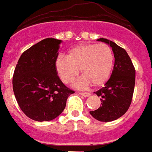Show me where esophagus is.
Returning <instances> with one entry per match:
<instances>
[{
	"label": "esophagus",
	"mask_w": 152,
	"mask_h": 152,
	"mask_svg": "<svg viewBox=\"0 0 152 152\" xmlns=\"http://www.w3.org/2000/svg\"><path fill=\"white\" fill-rule=\"evenodd\" d=\"M81 96H84V97H88V96H91V94L90 93H79Z\"/></svg>",
	"instance_id": "1"
}]
</instances>
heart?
Segmentation results:
<instances>
[{"label": "heart", "instance_id": "obj_1", "mask_svg": "<svg viewBox=\"0 0 152 152\" xmlns=\"http://www.w3.org/2000/svg\"><path fill=\"white\" fill-rule=\"evenodd\" d=\"M114 65V53L106 44H83L69 50L66 56H59L55 69L65 84L75 80L80 69L83 76L74 84L77 88H87L93 84L100 87L108 80Z\"/></svg>", "mask_w": 152, "mask_h": 152}]
</instances>
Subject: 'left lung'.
<instances>
[{"instance_id": "8db88e82", "label": "left lung", "mask_w": 152, "mask_h": 152, "mask_svg": "<svg viewBox=\"0 0 152 152\" xmlns=\"http://www.w3.org/2000/svg\"><path fill=\"white\" fill-rule=\"evenodd\" d=\"M108 44L114 53V67L104 87L95 94L100 97L101 106L90 114L99 121H113L123 116L129 108L135 85V69L126 51L104 38L97 39Z\"/></svg>"}]
</instances>
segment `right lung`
I'll return each instance as SVG.
<instances>
[{"label": "right lung", "instance_id": "add662e5", "mask_svg": "<svg viewBox=\"0 0 152 152\" xmlns=\"http://www.w3.org/2000/svg\"><path fill=\"white\" fill-rule=\"evenodd\" d=\"M61 43L54 38L39 41L21 55L14 69V96L22 111L32 120L55 119L75 93L63 84L55 69Z\"/></svg>", "mask_w": 152, "mask_h": 152}]
</instances>
